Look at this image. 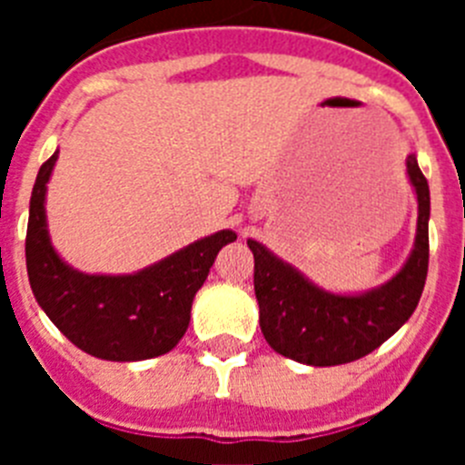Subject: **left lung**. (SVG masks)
Masks as SVG:
<instances>
[{"mask_svg":"<svg viewBox=\"0 0 465 465\" xmlns=\"http://www.w3.org/2000/svg\"><path fill=\"white\" fill-rule=\"evenodd\" d=\"M405 165L417 193V237L401 272L377 289L361 295L328 293L261 242H246L253 253L261 331L277 354L319 368L363 359L391 338L417 310L429 272L430 195L417 155L410 153Z\"/></svg>","mask_w":465,"mask_h":465,"instance_id":"obj_1","label":"left lung"}]
</instances>
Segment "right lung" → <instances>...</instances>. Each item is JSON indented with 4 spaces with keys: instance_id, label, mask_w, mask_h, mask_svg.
Returning a JSON list of instances; mask_svg holds the SVG:
<instances>
[{
    "instance_id": "obj_1",
    "label": "right lung",
    "mask_w": 465,
    "mask_h": 465,
    "mask_svg": "<svg viewBox=\"0 0 465 465\" xmlns=\"http://www.w3.org/2000/svg\"><path fill=\"white\" fill-rule=\"evenodd\" d=\"M57 151L41 165L30 200L25 258L41 310L64 338L104 361H143L167 354L191 322V305L216 253L235 242L221 230L134 274H85L53 249L46 225V183Z\"/></svg>"
}]
</instances>
